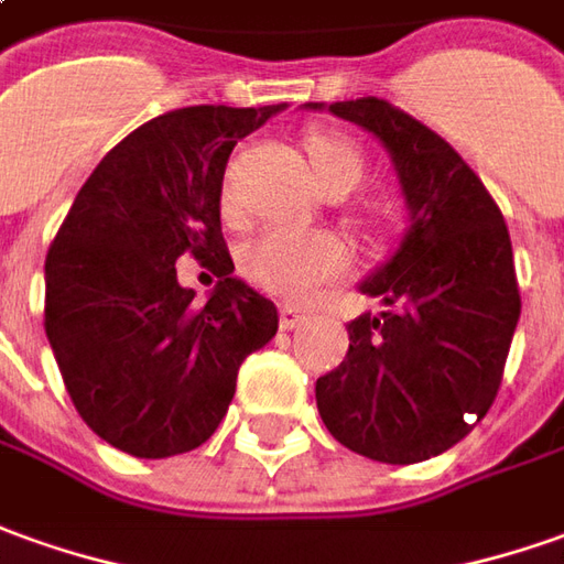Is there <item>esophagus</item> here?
I'll return each mask as SVG.
<instances>
[{"mask_svg":"<svg viewBox=\"0 0 564 564\" xmlns=\"http://www.w3.org/2000/svg\"><path fill=\"white\" fill-rule=\"evenodd\" d=\"M279 322H282V328H285V332H294V328H301V325L310 322V313L297 310V306H282V316H279Z\"/></svg>","mask_w":564,"mask_h":564,"instance_id":"obj_1","label":"esophagus"}]
</instances>
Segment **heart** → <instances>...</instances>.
<instances>
[{
    "instance_id": "obj_1",
    "label": "heart",
    "mask_w": 564,
    "mask_h": 564,
    "mask_svg": "<svg viewBox=\"0 0 564 564\" xmlns=\"http://www.w3.org/2000/svg\"><path fill=\"white\" fill-rule=\"evenodd\" d=\"M306 159L316 181H359L362 177V153L337 134H310ZM349 248L340 236L328 230L306 227H270L245 248V273L260 289L282 297H304L347 273Z\"/></svg>"
}]
</instances>
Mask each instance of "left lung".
Returning <instances> with one entry per match:
<instances>
[{
    "label": "left lung",
    "mask_w": 564,
    "mask_h": 564,
    "mask_svg": "<svg viewBox=\"0 0 564 564\" xmlns=\"http://www.w3.org/2000/svg\"><path fill=\"white\" fill-rule=\"evenodd\" d=\"M375 134L408 227L359 282L383 313L347 325L344 362L316 380L328 433L380 464L448 452L488 414L522 301L503 215L448 141L380 97L304 104Z\"/></svg>",
    "instance_id": "obj_1"
}]
</instances>
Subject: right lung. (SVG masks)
Listing matches in <instances>:
<instances>
[{
  "instance_id": "add662e5",
  "label": "right lung",
  "mask_w": 564,
  "mask_h": 564,
  "mask_svg": "<svg viewBox=\"0 0 564 564\" xmlns=\"http://www.w3.org/2000/svg\"><path fill=\"white\" fill-rule=\"evenodd\" d=\"M273 107H184L100 159L45 258V334L79 417L112 448L159 460L224 421L245 356L279 332L273 301L232 275L220 189L232 147ZM189 250L221 282L205 307L176 282Z\"/></svg>"
}]
</instances>
